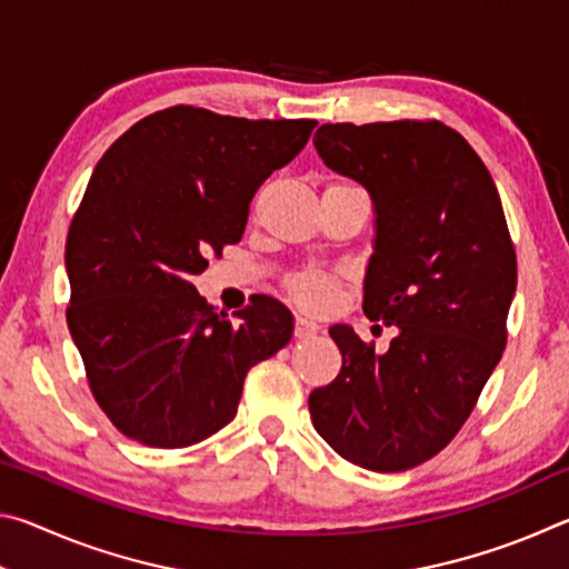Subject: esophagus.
<instances>
[{
  "instance_id": "obj_1",
  "label": "esophagus",
  "mask_w": 569,
  "mask_h": 569,
  "mask_svg": "<svg viewBox=\"0 0 569 569\" xmlns=\"http://www.w3.org/2000/svg\"><path fill=\"white\" fill-rule=\"evenodd\" d=\"M321 331V326L316 323L313 319H308V316H298L296 319V336L298 339H311V336H316Z\"/></svg>"
}]
</instances>
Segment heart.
<instances>
[{
	"instance_id": "heart-1",
	"label": "heart",
	"mask_w": 569,
	"mask_h": 569,
	"mask_svg": "<svg viewBox=\"0 0 569 569\" xmlns=\"http://www.w3.org/2000/svg\"><path fill=\"white\" fill-rule=\"evenodd\" d=\"M291 293L296 296V301H301L308 308H323V306L331 303L333 288L323 276L306 273V276L293 278Z\"/></svg>"
}]
</instances>
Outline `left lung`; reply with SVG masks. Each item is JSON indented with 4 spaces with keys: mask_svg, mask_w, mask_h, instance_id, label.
<instances>
[{
    "mask_svg": "<svg viewBox=\"0 0 569 569\" xmlns=\"http://www.w3.org/2000/svg\"><path fill=\"white\" fill-rule=\"evenodd\" d=\"M313 146L326 168L371 196L363 313L397 336L377 353L349 323H333L341 373L311 391L308 409L351 465L411 469L455 439L502 359L517 288L502 200L445 122L321 124Z\"/></svg>",
    "mask_w": 569,
    "mask_h": 569,
    "instance_id": "8db88e82",
    "label": "left lung"
}]
</instances>
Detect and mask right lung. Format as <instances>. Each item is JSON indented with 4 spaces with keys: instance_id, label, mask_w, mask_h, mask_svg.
<instances>
[{
    "instance_id": "1",
    "label": "right lung",
    "mask_w": 569,
    "mask_h": 569,
    "mask_svg": "<svg viewBox=\"0 0 569 569\" xmlns=\"http://www.w3.org/2000/svg\"><path fill=\"white\" fill-rule=\"evenodd\" d=\"M316 120H246L190 104L148 114L94 168L67 233V326L94 399L124 437L198 445L233 421L250 366L293 336L271 296L238 323L192 286L238 243L248 206Z\"/></svg>"
}]
</instances>
